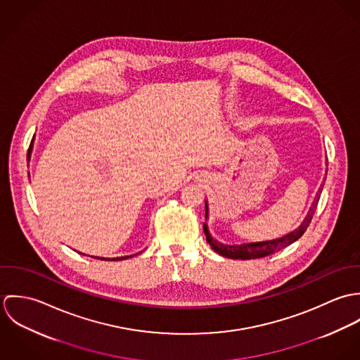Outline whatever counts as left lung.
<instances>
[{
	"label": "left lung",
	"instance_id": "left-lung-1",
	"mask_svg": "<svg viewBox=\"0 0 360 360\" xmlns=\"http://www.w3.org/2000/svg\"><path fill=\"white\" fill-rule=\"evenodd\" d=\"M326 179V177H324ZM323 186H320L314 200H313V204L309 207L308 214L305 216L304 221L291 233L280 237V238H276V240H269V241H260V243H250V244H241V245H226V244H221L219 241H216L209 230H207V224L204 223V231H205L206 241L207 244L210 245V248L217 252L219 255L224 257H230V259H243V260H247V259H257V257H264L280 251L281 248H285L287 245L292 244L294 241H297L298 238L302 237V234L307 231L308 229L309 223L314 214V210H316V206L319 202V198H320V193L323 190ZM205 219H207V204L205 202Z\"/></svg>",
	"mask_w": 360,
	"mask_h": 360
}]
</instances>
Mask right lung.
<instances>
[{"label": "right lung", "mask_w": 360, "mask_h": 360, "mask_svg": "<svg viewBox=\"0 0 360 360\" xmlns=\"http://www.w3.org/2000/svg\"><path fill=\"white\" fill-rule=\"evenodd\" d=\"M34 139V137H33ZM32 151H33V140H32V143H30V147H29V151H27V160L30 159V155H32ZM130 257H134V255H130ZM129 257H96V259H101V260H122V259H127Z\"/></svg>", "instance_id": "right-lung-1"}]
</instances>
